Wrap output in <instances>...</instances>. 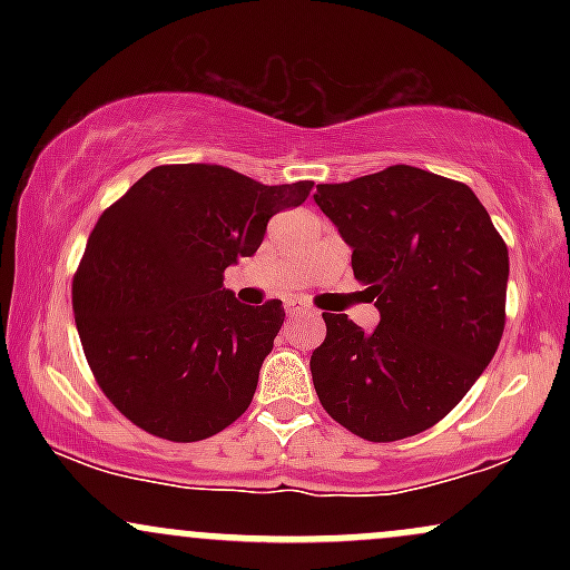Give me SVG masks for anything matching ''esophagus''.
Listing matches in <instances>:
<instances>
[{
  "label": "esophagus",
  "mask_w": 570,
  "mask_h": 570,
  "mask_svg": "<svg viewBox=\"0 0 570 570\" xmlns=\"http://www.w3.org/2000/svg\"><path fill=\"white\" fill-rule=\"evenodd\" d=\"M286 307V316L289 318H297V316H316V311H311V307L297 303V299H289V303L284 305Z\"/></svg>",
  "instance_id": "esophagus-1"
}]
</instances>
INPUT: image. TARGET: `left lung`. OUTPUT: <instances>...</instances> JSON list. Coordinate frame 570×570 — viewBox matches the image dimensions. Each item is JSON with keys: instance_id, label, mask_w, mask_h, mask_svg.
Here are the masks:
<instances>
[{"instance_id": "1", "label": "left lung", "mask_w": 570, "mask_h": 570, "mask_svg": "<svg viewBox=\"0 0 570 570\" xmlns=\"http://www.w3.org/2000/svg\"><path fill=\"white\" fill-rule=\"evenodd\" d=\"M313 200L353 248V276L381 311L372 332L324 313L311 372L322 407L367 442H396L440 423L499 348L509 252L463 181L389 166Z\"/></svg>"}]
</instances>
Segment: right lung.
<instances>
[{"mask_svg":"<svg viewBox=\"0 0 570 570\" xmlns=\"http://www.w3.org/2000/svg\"><path fill=\"white\" fill-rule=\"evenodd\" d=\"M311 189L179 163L144 174L98 217L71 307L98 389L130 423L200 442L244 415L284 305H240L225 271L252 257L267 219Z\"/></svg>","mask_w":570,"mask_h":570,"instance_id":"obj_1","label":"right lung"}]
</instances>
